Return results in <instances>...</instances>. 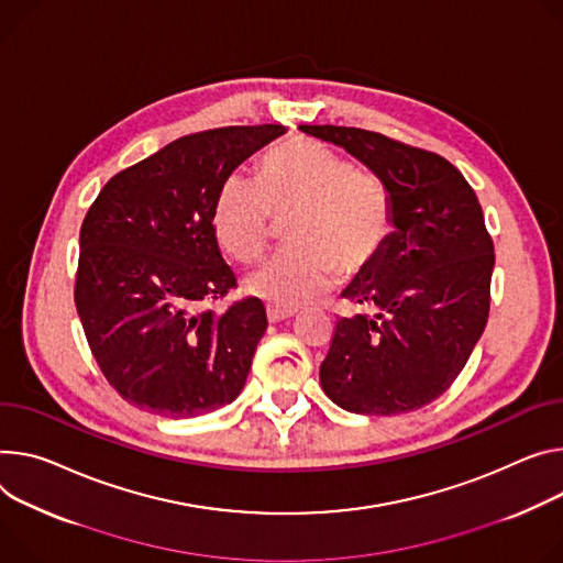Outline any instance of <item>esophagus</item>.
<instances>
[{
	"label": "esophagus",
	"instance_id": "1",
	"mask_svg": "<svg viewBox=\"0 0 563 563\" xmlns=\"http://www.w3.org/2000/svg\"><path fill=\"white\" fill-rule=\"evenodd\" d=\"M294 317V310H285V308H278V305H267V319L272 323H278V321H285Z\"/></svg>",
	"mask_w": 563,
	"mask_h": 563
}]
</instances>
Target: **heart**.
I'll return each mask as SVG.
<instances>
[{"instance_id": "b5f03b06", "label": "heart", "mask_w": 563, "mask_h": 563, "mask_svg": "<svg viewBox=\"0 0 563 563\" xmlns=\"http://www.w3.org/2000/svg\"><path fill=\"white\" fill-rule=\"evenodd\" d=\"M289 249L253 272L249 291L285 310L321 296L339 278L366 274L395 231L390 186L356 168L317 139H294L261 159V181L233 173L220 186L213 231L222 251L240 265L263 255L274 218H291Z\"/></svg>"}]
</instances>
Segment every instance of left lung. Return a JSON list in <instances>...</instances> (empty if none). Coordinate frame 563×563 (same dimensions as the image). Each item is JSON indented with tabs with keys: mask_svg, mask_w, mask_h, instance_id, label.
<instances>
[{
	"mask_svg": "<svg viewBox=\"0 0 563 563\" xmlns=\"http://www.w3.org/2000/svg\"><path fill=\"white\" fill-rule=\"evenodd\" d=\"M364 162L393 190L395 231L343 296L319 377L350 413L399 416L431 404L465 368L489 317L494 242L474 188L435 152L379 132L300 125Z\"/></svg>",
	"mask_w": 563,
	"mask_h": 563,
	"instance_id": "1",
	"label": "left lung"
}]
</instances>
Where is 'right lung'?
I'll return each instance as SVG.
<instances>
[{
	"label": "right lung",
	"instance_id": "right-lung-1",
	"mask_svg": "<svg viewBox=\"0 0 563 563\" xmlns=\"http://www.w3.org/2000/svg\"><path fill=\"white\" fill-rule=\"evenodd\" d=\"M283 125L186 134L114 175L80 227L76 310L100 373L136 408L195 418L231 404L267 330L261 298L224 312L238 287L213 231L224 179Z\"/></svg>",
	"mask_w": 563,
	"mask_h": 563
}]
</instances>
